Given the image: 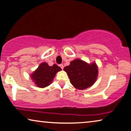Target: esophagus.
<instances>
[{
	"mask_svg": "<svg viewBox=\"0 0 131 131\" xmlns=\"http://www.w3.org/2000/svg\"><path fill=\"white\" fill-rule=\"evenodd\" d=\"M59 67L61 68V69H63V64H59Z\"/></svg>",
	"mask_w": 131,
	"mask_h": 131,
	"instance_id": "esophagus-1",
	"label": "esophagus"
}]
</instances>
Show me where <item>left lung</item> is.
Wrapping results in <instances>:
<instances>
[{
  "mask_svg": "<svg viewBox=\"0 0 131 131\" xmlns=\"http://www.w3.org/2000/svg\"><path fill=\"white\" fill-rule=\"evenodd\" d=\"M63 69L67 73L72 86L80 90L92 86L95 83L98 74L96 63L89 64L78 59L71 62L70 64Z\"/></svg>",
  "mask_w": 131,
  "mask_h": 131,
  "instance_id": "8db88e82",
  "label": "left lung"
}]
</instances>
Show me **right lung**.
Returning <instances> with one entry per match:
<instances>
[{
	"label": "right lung",
	"instance_id": "right-lung-1",
	"mask_svg": "<svg viewBox=\"0 0 131 131\" xmlns=\"http://www.w3.org/2000/svg\"><path fill=\"white\" fill-rule=\"evenodd\" d=\"M61 70L62 69L56 64L50 67L47 63L43 62L30 75L35 85L38 88H43L49 86L56 73Z\"/></svg>",
	"mask_w": 131,
	"mask_h": 131
}]
</instances>
